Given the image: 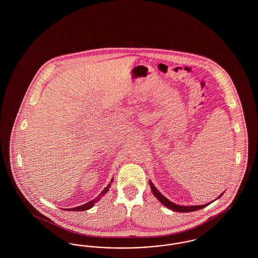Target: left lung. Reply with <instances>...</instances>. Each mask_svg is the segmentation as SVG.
Listing matches in <instances>:
<instances>
[{
	"mask_svg": "<svg viewBox=\"0 0 258 258\" xmlns=\"http://www.w3.org/2000/svg\"><path fill=\"white\" fill-rule=\"evenodd\" d=\"M149 184H150L151 189H152V191H153L154 196L156 197V198H158V199H159V201H160V203H161L162 205H164L165 207L170 209L172 211H175V212H180V213H189V212H195V211H197V210L205 208L206 206H208L209 204H211L212 202H214V201H215V200H214V201H212V202H210V203H207V204H204V205H195V206H183V205H178V204L173 203V202H171L170 200H168L166 197H163V196L160 194V191L158 190V188L155 186V184L152 183V181H151V180H149ZM222 195H223V194H221V196L218 197L217 199H219Z\"/></svg>",
	"mask_w": 258,
	"mask_h": 258,
	"instance_id": "1",
	"label": "left lung"
}]
</instances>
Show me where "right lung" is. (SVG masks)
<instances>
[{"label": "right lung", "mask_w": 258, "mask_h": 258, "mask_svg": "<svg viewBox=\"0 0 258 258\" xmlns=\"http://www.w3.org/2000/svg\"><path fill=\"white\" fill-rule=\"evenodd\" d=\"M111 183H113V178L111 179L109 184H107V186H105V187H104V189L99 194V196L97 197V198H95V199L91 200L90 202H88L86 204H83V205H81V206L74 207V208L66 209V210H67V211H86V210H89V209L93 208V207H94V205H95V203H97L98 200L101 198V197H103V196H104V195L109 190V188H110L111 186Z\"/></svg>", "instance_id": "1"}]
</instances>
